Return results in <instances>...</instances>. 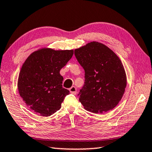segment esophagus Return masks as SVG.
<instances>
[{
    "instance_id": "1",
    "label": "esophagus",
    "mask_w": 152,
    "mask_h": 152,
    "mask_svg": "<svg viewBox=\"0 0 152 152\" xmlns=\"http://www.w3.org/2000/svg\"><path fill=\"white\" fill-rule=\"evenodd\" d=\"M69 90H70V92L72 93V94H74V95L76 94V92H77L76 88L74 86L71 87V88L69 89Z\"/></svg>"
}]
</instances>
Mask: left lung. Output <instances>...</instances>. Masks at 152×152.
<instances>
[{
	"label": "left lung",
	"mask_w": 152,
	"mask_h": 152,
	"mask_svg": "<svg viewBox=\"0 0 152 152\" xmlns=\"http://www.w3.org/2000/svg\"><path fill=\"white\" fill-rule=\"evenodd\" d=\"M85 70V84L79 101L86 110L95 114L114 109L127 86V76L118 56L104 44L91 42L74 50Z\"/></svg>",
	"instance_id": "8db88e82"
}]
</instances>
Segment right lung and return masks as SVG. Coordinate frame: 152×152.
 <instances>
[{
    "label": "right lung",
    "mask_w": 152,
    "mask_h": 152,
    "mask_svg": "<svg viewBox=\"0 0 152 152\" xmlns=\"http://www.w3.org/2000/svg\"><path fill=\"white\" fill-rule=\"evenodd\" d=\"M74 54L73 50L44 48L32 53L19 72L18 88L25 104L40 116L48 117L61 108L69 91L62 87L60 70Z\"/></svg>",
    "instance_id": "obj_1"
}]
</instances>
